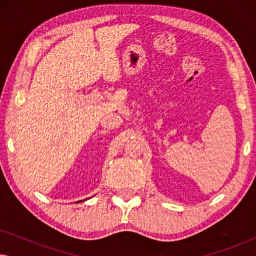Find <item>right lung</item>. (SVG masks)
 <instances>
[{
	"label": "right lung",
	"instance_id": "right-lung-1",
	"mask_svg": "<svg viewBox=\"0 0 256 256\" xmlns=\"http://www.w3.org/2000/svg\"><path fill=\"white\" fill-rule=\"evenodd\" d=\"M85 200H86V199H85ZM82 202V200H80V202Z\"/></svg>",
	"mask_w": 256,
	"mask_h": 256
}]
</instances>
